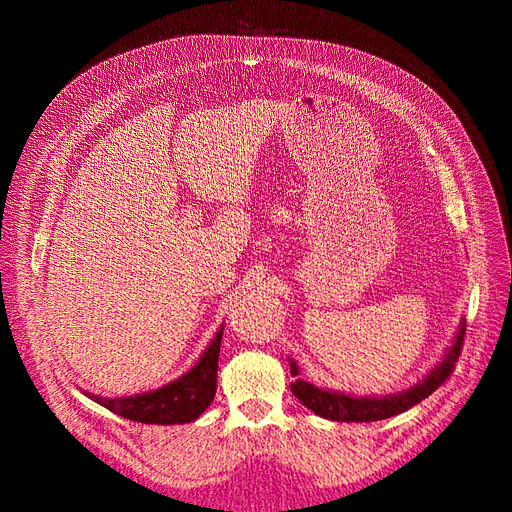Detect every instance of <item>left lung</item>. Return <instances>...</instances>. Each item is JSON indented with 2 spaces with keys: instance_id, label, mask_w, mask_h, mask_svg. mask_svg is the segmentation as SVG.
Instances as JSON below:
<instances>
[{
  "instance_id": "left-lung-1",
  "label": "left lung",
  "mask_w": 512,
  "mask_h": 512,
  "mask_svg": "<svg viewBox=\"0 0 512 512\" xmlns=\"http://www.w3.org/2000/svg\"><path fill=\"white\" fill-rule=\"evenodd\" d=\"M464 332H466V319H462L460 330L455 334V341L447 350V354H444L442 361L433 367L431 372L420 380V383H416L405 391H398V394L350 396V394H341V391L321 389L317 385L306 383V380L299 376V367L292 358H290V374L295 376V383L290 385V389L292 394H295V398H299L310 411L334 422H374V420L398 416V413L411 409L413 405H418L420 400L431 396L433 391H436L444 380L449 378L455 363H458V356L464 343Z\"/></svg>"
}]
</instances>
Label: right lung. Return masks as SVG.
Segmentation results:
<instances>
[{
	"mask_svg": "<svg viewBox=\"0 0 512 512\" xmlns=\"http://www.w3.org/2000/svg\"><path fill=\"white\" fill-rule=\"evenodd\" d=\"M222 330H217L209 347L202 352L187 374L171 380L154 391L145 394L125 396V398H103L94 394L90 396L101 407L118 413L121 418L145 422V424H184L198 420L204 409L211 405L215 398L217 383V358H220Z\"/></svg>",
	"mask_w": 512,
	"mask_h": 512,
	"instance_id": "obj_1",
	"label": "right lung"
}]
</instances>
